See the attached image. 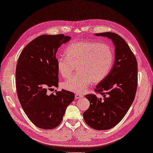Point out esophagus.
I'll return each mask as SVG.
<instances>
[{
	"label": "esophagus",
	"mask_w": 153,
	"mask_h": 153,
	"mask_svg": "<svg viewBox=\"0 0 153 153\" xmlns=\"http://www.w3.org/2000/svg\"><path fill=\"white\" fill-rule=\"evenodd\" d=\"M83 97V96L82 94H81L77 93V94H75V99H76L82 98V97Z\"/></svg>",
	"instance_id": "obj_1"
}]
</instances>
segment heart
I'll list each match as a JSON object with an SVG mask.
<instances>
[{
    "label": "heart",
    "instance_id": "heart-1",
    "mask_svg": "<svg viewBox=\"0 0 153 153\" xmlns=\"http://www.w3.org/2000/svg\"><path fill=\"white\" fill-rule=\"evenodd\" d=\"M65 57L57 60V69L62 78H69L76 66L78 72L62 83V87L76 93H82L92 83L105 79L111 69L114 52L106 43L92 41L73 42L65 50Z\"/></svg>",
    "mask_w": 153,
    "mask_h": 153
}]
</instances>
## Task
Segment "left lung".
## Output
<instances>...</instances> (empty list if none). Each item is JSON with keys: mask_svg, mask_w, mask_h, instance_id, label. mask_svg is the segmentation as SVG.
<instances>
[{"mask_svg": "<svg viewBox=\"0 0 153 153\" xmlns=\"http://www.w3.org/2000/svg\"><path fill=\"white\" fill-rule=\"evenodd\" d=\"M96 35L113 40L115 61L108 76L94 89L102 97L94 94L85 96L90 106L83 117L90 127L104 130L120 123L134 101L138 83L137 61L127 43L119 35L112 32Z\"/></svg>", "mask_w": 153, "mask_h": 153, "instance_id": "8db88e82", "label": "left lung"}]
</instances>
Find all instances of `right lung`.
<instances>
[{
  "label": "right lung",
  "mask_w": 153,
  "mask_h": 153,
  "mask_svg": "<svg viewBox=\"0 0 153 153\" xmlns=\"http://www.w3.org/2000/svg\"><path fill=\"white\" fill-rule=\"evenodd\" d=\"M71 39L63 34L42 35L26 45L19 56L16 69V87L24 112L35 126L53 129L62 122L75 94L65 89L47 94L58 86L56 53Z\"/></svg>",
  "instance_id": "right-lung-1"
}]
</instances>
